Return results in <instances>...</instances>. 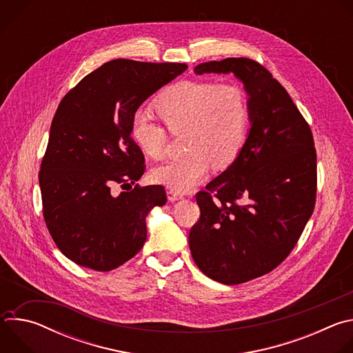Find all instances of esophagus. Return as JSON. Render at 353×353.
<instances>
[{"instance_id":"34e87169","label":"esophagus","mask_w":353,"mask_h":353,"mask_svg":"<svg viewBox=\"0 0 353 353\" xmlns=\"http://www.w3.org/2000/svg\"><path fill=\"white\" fill-rule=\"evenodd\" d=\"M181 198H184V195L181 192H177L174 190H168V199L172 201V203H173V201H179Z\"/></svg>"}]
</instances>
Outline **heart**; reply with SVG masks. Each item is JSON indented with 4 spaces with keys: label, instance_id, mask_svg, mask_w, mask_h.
Instances as JSON below:
<instances>
[{
    "label": "heart",
    "instance_id": "heart-1",
    "mask_svg": "<svg viewBox=\"0 0 353 353\" xmlns=\"http://www.w3.org/2000/svg\"><path fill=\"white\" fill-rule=\"evenodd\" d=\"M172 134L181 135L187 154L150 172V180L185 192L203 180L210 168L226 169L240 155L250 127L245 90L233 82L181 81L165 89L152 105ZM130 134L141 152L152 159L165 154L166 130L137 113Z\"/></svg>",
    "mask_w": 353,
    "mask_h": 353
}]
</instances>
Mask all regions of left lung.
I'll return each mask as SVG.
<instances>
[{
  "mask_svg": "<svg viewBox=\"0 0 353 353\" xmlns=\"http://www.w3.org/2000/svg\"><path fill=\"white\" fill-rule=\"evenodd\" d=\"M195 74L233 72L248 93L251 128L239 158L195 195L188 244L196 267L225 285L275 270L310 219L317 195L313 132L286 89L260 63L225 59Z\"/></svg>",
  "mask_w": 353,
  "mask_h": 353,
  "instance_id": "8db88e82",
  "label": "left lung"
}]
</instances>
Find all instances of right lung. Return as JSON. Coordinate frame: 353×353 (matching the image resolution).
<instances>
[{
  "label": "right lung",
  "instance_id": "1",
  "mask_svg": "<svg viewBox=\"0 0 353 353\" xmlns=\"http://www.w3.org/2000/svg\"><path fill=\"white\" fill-rule=\"evenodd\" d=\"M185 70L180 63L112 60L60 102L39 183L46 226L75 264L112 271L143 247L145 218L168 198L162 185L132 188L145 159L130 125L145 100ZM117 185L126 191L117 194Z\"/></svg>",
  "mask_w": 353,
  "mask_h": 353
}]
</instances>
